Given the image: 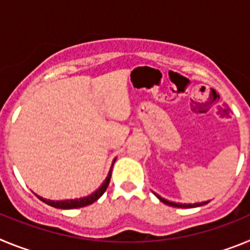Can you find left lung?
Returning a JSON list of instances; mask_svg holds the SVG:
<instances>
[{"label": "left lung", "mask_w": 250, "mask_h": 250, "mask_svg": "<svg viewBox=\"0 0 250 250\" xmlns=\"http://www.w3.org/2000/svg\"><path fill=\"white\" fill-rule=\"evenodd\" d=\"M155 195L158 196V199L160 200V202L164 203V204L170 205V207H175V208H196V207H202V205H205L209 203V202H202V203H195V204H180V203L169 202V200L164 199V198H161V196L158 195V194H155Z\"/></svg>", "instance_id": "8db88e82"}]
</instances>
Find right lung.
I'll list each match as a JSON object with an SVG mask.
<instances>
[{
  "label": "right lung",
  "mask_w": 250,
  "mask_h": 250,
  "mask_svg": "<svg viewBox=\"0 0 250 250\" xmlns=\"http://www.w3.org/2000/svg\"><path fill=\"white\" fill-rule=\"evenodd\" d=\"M114 163H115V160H114ZM114 163H112V164H114ZM111 169H112V167H111ZM110 179H111V170H110L109 175H107V178L105 179V182L103 183V185L99 188L98 190L94 191V193L90 194V195H87V196H83V198H79V199L50 200V199H43V198H41V196H39V195H37V196H39L40 200H42L43 203L51 205V207L57 208V209H76V208H83V207H86V205L92 204L94 202H96V200H98L104 193H105L106 189H107V187H109Z\"/></svg>",
  "instance_id": "obj_1"
}]
</instances>
